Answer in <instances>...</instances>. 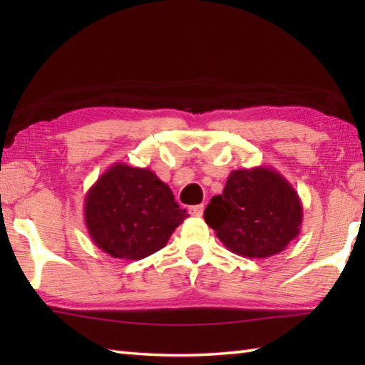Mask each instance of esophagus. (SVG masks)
<instances>
[{
  "mask_svg": "<svg viewBox=\"0 0 365 365\" xmlns=\"http://www.w3.org/2000/svg\"><path fill=\"white\" fill-rule=\"evenodd\" d=\"M202 212H205V206L197 205V206H191L190 207V214L195 215V217H201Z\"/></svg>",
  "mask_w": 365,
  "mask_h": 365,
  "instance_id": "obj_1",
  "label": "esophagus"
}]
</instances>
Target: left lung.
Listing matches in <instances>:
<instances>
[{"mask_svg":"<svg viewBox=\"0 0 365 365\" xmlns=\"http://www.w3.org/2000/svg\"><path fill=\"white\" fill-rule=\"evenodd\" d=\"M205 220L235 255L262 259L279 255L298 237L302 206L279 170L257 165L230 172L222 195L207 205Z\"/></svg>","mask_w":365,"mask_h":365,"instance_id":"left-lung-1","label":"left lung"}]
</instances>
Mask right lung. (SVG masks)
<instances>
[{"instance_id": "right-lung-1", "label": "right lung", "mask_w": 365, "mask_h": 365, "mask_svg": "<svg viewBox=\"0 0 365 365\" xmlns=\"http://www.w3.org/2000/svg\"><path fill=\"white\" fill-rule=\"evenodd\" d=\"M85 225L101 251L137 261L168 245L188 217L153 170L115 163L85 195Z\"/></svg>"}]
</instances>
